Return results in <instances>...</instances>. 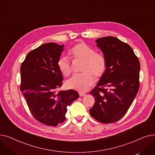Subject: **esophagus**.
Masks as SVG:
<instances>
[{"label":"esophagus","mask_w":155,"mask_h":155,"mask_svg":"<svg viewBox=\"0 0 155 155\" xmlns=\"http://www.w3.org/2000/svg\"><path fill=\"white\" fill-rule=\"evenodd\" d=\"M79 95H80V97H84V96H85L86 94H84V93H82V92H80V93H79Z\"/></svg>","instance_id":"34e87169"}]
</instances>
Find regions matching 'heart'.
Segmentation results:
<instances>
[{
	"mask_svg": "<svg viewBox=\"0 0 155 155\" xmlns=\"http://www.w3.org/2000/svg\"><path fill=\"white\" fill-rule=\"evenodd\" d=\"M70 53L75 58L84 60L82 71L80 74H75L66 82V86L70 89L84 92L88 91L94 84L93 74L97 77H101L106 70L107 63L104 56L96 53L94 49L82 43L73 47ZM58 68L64 76H68L71 71L70 60L67 56H60L57 62Z\"/></svg>",
	"mask_w": 155,
	"mask_h": 155,
	"instance_id": "1",
	"label": "heart"
}]
</instances>
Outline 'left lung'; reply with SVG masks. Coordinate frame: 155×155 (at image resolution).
Returning a JSON list of instances; mask_svg holds the SVG:
<instances>
[{
  "label": "left lung",
  "mask_w": 155,
  "mask_h": 155,
  "mask_svg": "<svg viewBox=\"0 0 155 155\" xmlns=\"http://www.w3.org/2000/svg\"><path fill=\"white\" fill-rule=\"evenodd\" d=\"M95 43L107 68L90 92L95 104L89 112L101 123H115L125 115L139 90L140 63L132 48L117 38H100Z\"/></svg>",
  "instance_id": "obj_1"
}]
</instances>
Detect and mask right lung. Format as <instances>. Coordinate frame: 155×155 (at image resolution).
I'll list each match as a JSON object with an SVG mask.
<instances>
[{
  "label": "right lung",
  "instance_id": "1",
  "mask_svg": "<svg viewBox=\"0 0 155 155\" xmlns=\"http://www.w3.org/2000/svg\"><path fill=\"white\" fill-rule=\"evenodd\" d=\"M64 45L48 43L30 51L21 66V91L33 117L42 124L56 126L63 123L67 106L79 97L70 89L56 92L63 75L57 62Z\"/></svg>",
  "mask_w": 155,
  "mask_h": 155
}]
</instances>
